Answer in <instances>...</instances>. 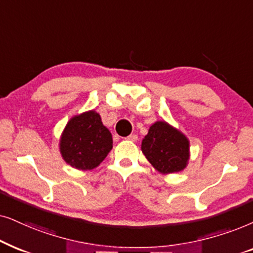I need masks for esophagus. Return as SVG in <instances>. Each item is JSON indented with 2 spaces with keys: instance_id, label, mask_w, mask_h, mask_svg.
Returning a JSON list of instances; mask_svg holds the SVG:
<instances>
[{
  "instance_id": "esophagus-1",
  "label": "esophagus",
  "mask_w": 253,
  "mask_h": 253,
  "mask_svg": "<svg viewBox=\"0 0 253 253\" xmlns=\"http://www.w3.org/2000/svg\"><path fill=\"white\" fill-rule=\"evenodd\" d=\"M126 140L128 141H133V142H135V141H137V135L136 134H130V135H128L127 137H125Z\"/></svg>"
}]
</instances>
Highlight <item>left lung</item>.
I'll use <instances>...</instances> for the list:
<instances>
[{
	"label": "left lung",
	"mask_w": 253,
	"mask_h": 253,
	"mask_svg": "<svg viewBox=\"0 0 253 253\" xmlns=\"http://www.w3.org/2000/svg\"><path fill=\"white\" fill-rule=\"evenodd\" d=\"M141 150L149 163L162 174L183 171L190 161V141L184 133L164 120L149 127Z\"/></svg>",
	"instance_id": "1"
}]
</instances>
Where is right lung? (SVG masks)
Instances as JSON below:
<instances>
[{"mask_svg": "<svg viewBox=\"0 0 253 253\" xmlns=\"http://www.w3.org/2000/svg\"><path fill=\"white\" fill-rule=\"evenodd\" d=\"M112 147V134L95 110L70 118L59 143L63 161L77 170L95 169L105 160Z\"/></svg>", "mask_w": 253, "mask_h": 253, "instance_id": "1", "label": "right lung"}]
</instances>
